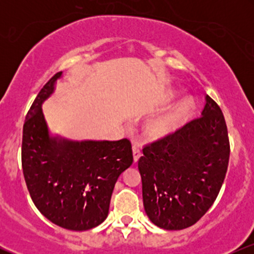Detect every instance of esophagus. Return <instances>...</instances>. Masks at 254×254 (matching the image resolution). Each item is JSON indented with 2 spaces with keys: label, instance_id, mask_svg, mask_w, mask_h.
Listing matches in <instances>:
<instances>
[{
  "label": "esophagus",
  "instance_id": "34e87169",
  "mask_svg": "<svg viewBox=\"0 0 254 254\" xmlns=\"http://www.w3.org/2000/svg\"><path fill=\"white\" fill-rule=\"evenodd\" d=\"M132 154H133V161L137 162L139 160V157H141V155H142L141 149H139L138 144H136V143L132 144Z\"/></svg>",
  "mask_w": 254,
  "mask_h": 254
}]
</instances>
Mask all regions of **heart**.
<instances>
[{
	"mask_svg": "<svg viewBox=\"0 0 254 254\" xmlns=\"http://www.w3.org/2000/svg\"><path fill=\"white\" fill-rule=\"evenodd\" d=\"M193 98H184L176 107H173L167 115L156 119H153L145 127V131L153 138L165 137L179 129L182 125L188 121L194 110Z\"/></svg>",
	"mask_w": 254,
	"mask_h": 254,
	"instance_id": "obj_1",
	"label": "heart"
}]
</instances>
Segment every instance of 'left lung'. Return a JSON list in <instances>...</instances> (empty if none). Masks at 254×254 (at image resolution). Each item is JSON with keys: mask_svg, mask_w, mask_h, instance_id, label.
Segmentation results:
<instances>
[{"mask_svg": "<svg viewBox=\"0 0 254 254\" xmlns=\"http://www.w3.org/2000/svg\"><path fill=\"white\" fill-rule=\"evenodd\" d=\"M220 106L209 95L200 117L143 148L138 161L147 216L166 230L191 227L210 209L229 161Z\"/></svg>", "mask_w": 254, "mask_h": 254, "instance_id": "obj_1", "label": "left lung"}]
</instances>
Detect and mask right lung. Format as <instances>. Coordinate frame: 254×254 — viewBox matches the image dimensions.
I'll return each mask as SVG.
<instances>
[{
  "label": "right lung",
  "mask_w": 254,
  "mask_h": 254,
  "mask_svg": "<svg viewBox=\"0 0 254 254\" xmlns=\"http://www.w3.org/2000/svg\"><path fill=\"white\" fill-rule=\"evenodd\" d=\"M62 71L34 99L22 130L21 160L34 205L52 223L69 230H88L109 215L116 182L132 165L129 139L71 141L51 135L42 105Z\"/></svg>",
  "instance_id": "obj_1"
}]
</instances>
